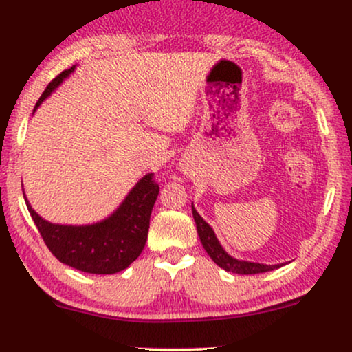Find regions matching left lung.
I'll return each instance as SVG.
<instances>
[{
    "mask_svg": "<svg viewBox=\"0 0 352 352\" xmlns=\"http://www.w3.org/2000/svg\"><path fill=\"white\" fill-rule=\"evenodd\" d=\"M192 214H194L195 224H197V232H199L200 242L206 250V253L210 254V258L218 264L219 267H223L224 271L234 272V274H242V276H248V274H261L267 271H274V269L280 267L282 264H259L252 261H240L226 253V250L221 247L219 240L216 239L213 229L210 228L208 223H205V219L197 213V210L192 205Z\"/></svg>",
    "mask_w": 352,
    "mask_h": 352,
    "instance_id": "left-lung-1",
    "label": "left lung"
}]
</instances>
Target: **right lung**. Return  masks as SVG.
<instances>
[{
  "mask_svg": "<svg viewBox=\"0 0 352 352\" xmlns=\"http://www.w3.org/2000/svg\"><path fill=\"white\" fill-rule=\"evenodd\" d=\"M74 70L75 65L47 85L33 112ZM158 192L160 187L153 181V173H148L133 187L117 211L100 223L88 226L52 224L32 208L25 194L23 199L46 247L60 263L81 272L115 274L126 269L144 250Z\"/></svg>",
  "mask_w": 352,
  "mask_h": 352,
  "instance_id": "1",
  "label": "right lung"
}]
</instances>
